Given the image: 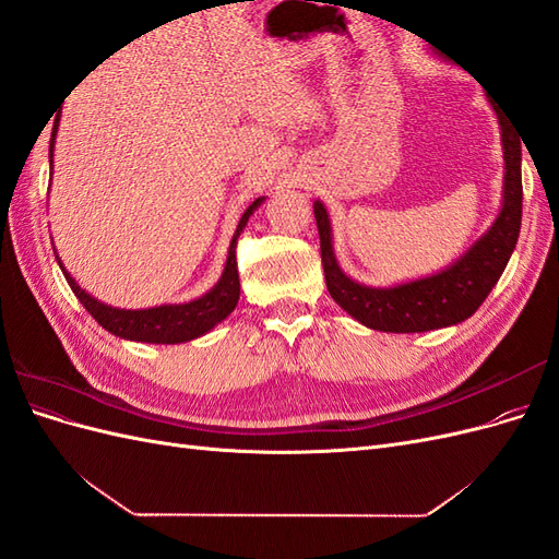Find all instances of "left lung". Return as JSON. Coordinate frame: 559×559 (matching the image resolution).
<instances>
[{
  "mask_svg": "<svg viewBox=\"0 0 559 559\" xmlns=\"http://www.w3.org/2000/svg\"><path fill=\"white\" fill-rule=\"evenodd\" d=\"M497 114L506 160L501 214L487 235H483L460 261L443 273L401 284L394 289H370V286L352 282L335 263L329 214L319 200L314 202L321 265H324L329 294L337 306L361 321L364 326L386 333H421L452 326L476 312L487 294L495 289L518 245L522 222V142L518 130L506 123L501 109H497Z\"/></svg>",
  "mask_w": 559,
  "mask_h": 559,
  "instance_id": "8db88e82",
  "label": "left lung"
}]
</instances>
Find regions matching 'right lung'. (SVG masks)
I'll return each mask as SVG.
<instances>
[{
    "label": "right lung",
    "mask_w": 559,
    "mask_h": 559,
    "mask_svg": "<svg viewBox=\"0 0 559 559\" xmlns=\"http://www.w3.org/2000/svg\"><path fill=\"white\" fill-rule=\"evenodd\" d=\"M58 126L50 134V158H53V142H56ZM50 170H53V160H50ZM263 198H257L242 214L238 230L233 235V242L228 249V261L224 267L222 280L216 282L214 289L193 302H183V306H163L151 310H118L109 308L105 302H97L93 296H88L81 286L64 273L67 282H70L74 296L81 300V306L86 308L99 326L107 329L109 333L118 337H128V341L138 343H163L175 345L193 341V337L207 333L218 321H224L240 298V275H238V261H235V247H238V238L242 228L247 226L249 216L261 205ZM62 267V263H60Z\"/></svg>",
    "instance_id": "add662e5"
}]
</instances>
